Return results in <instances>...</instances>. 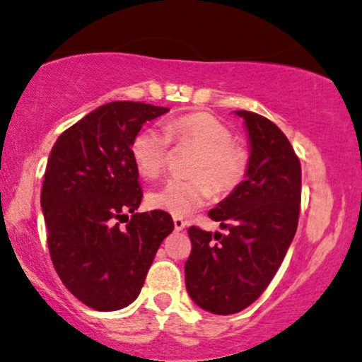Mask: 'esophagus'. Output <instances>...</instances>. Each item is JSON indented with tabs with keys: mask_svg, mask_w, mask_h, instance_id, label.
<instances>
[{
	"mask_svg": "<svg viewBox=\"0 0 362 362\" xmlns=\"http://www.w3.org/2000/svg\"><path fill=\"white\" fill-rule=\"evenodd\" d=\"M185 226H187V221L182 219V217H173V228H175V230L185 229Z\"/></svg>",
	"mask_w": 362,
	"mask_h": 362,
	"instance_id": "esophagus-1",
	"label": "esophagus"
}]
</instances>
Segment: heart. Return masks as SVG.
Wrapping results in <instances>:
<instances>
[{"instance_id":"heart-1","label":"heart","mask_w":362,"mask_h":362,"mask_svg":"<svg viewBox=\"0 0 362 362\" xmlns=\"http://www.w3.org/2000/svg\"><path fill=\"white\" fill-rule=\"evenodd\" d=\"M163 132L145 128L132 141V158L143 177L153 178L167 163L170 138L180 145H194L200 150L194 163L195 178H170L148 195L150 206L173 216H189L206 206L214 192L226 194L245 177L247 155L234 145V136L224 123L207 112H192L168 121Z\"/></svg>"}]
</instances>
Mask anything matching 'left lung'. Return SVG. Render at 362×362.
<instances>
[{
  "mask_svg": "<svg viewBox=\"0 0 362 362\" xmlns=\"http://www.w3.org/2000/svg\"><path fill=\"white\" fill-rule=\"evenodd\" d=\"M234 112L250 139L245 180L209 211L228 234L189 228L185 263L190 298L217 315L241 312L267 290L297 233L302 194V168L281 129L256 112Z\"/></svg>",
  "mask_w": 362,
  "mask_h": 362,
  "instance_id": "1",
  "label": "left lung"
}]
</instances>
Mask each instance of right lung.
I'll return each mask as SVG.
<instances>
[{"label":"right lung","instance_id":"1","mask_svg":"<svg viewBox=\"0 0 362 362\" xmlns=\"http://www.w3.org/2000/svg\"><path fill=\"white\" fill-rule=\"evenodd\" d=\"M168 111L132 101L104 104L52 146L42 187L50 258L65 288L94 310H119L136 300L173 230L168 212H134L143 192L132 158L141 126Z\"/></svg>","mask_w":362,"mask_h":362}]
</instances>
